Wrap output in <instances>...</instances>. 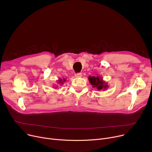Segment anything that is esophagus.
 <instances>
[{
  "label": "esophagus",
  "mask_w": 152,
  "mask_h": 152,
  "mask_svg": "<svg viewBox=\"0 0 152 152\" xmlns=\"http://www.w3.org/2000/svg\"><path fill=\"white\" fill-rule=\"evenodd\" d=\"M75 76L76 77H81L82 76V73H76V74L75 75Z\"/></svg>",
  "instance_id": "1"
}]
</instances>
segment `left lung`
I'll list each match as a JSON object with an SVG mask.
<instances>
[{
    "label": "left lung",
    "instance_id": "left-lung-1",
    "mask_svg": "<svg viewBox=\"0 0 152 152\" xmlns=\"http://www.w3.org/2000/svg\"><path fill=\"white\" fill-rule=\"evenodd\" d=\"M88 79L89 81V83L93 87H95L99 91H105V90L108 89L109 87V86L108 85V83H106L105 81L103 80L102 77L97 76H89L88 77Z\"/></svg>",
    "mask_w": 152,
    "mask_h": 152
}]
</instances>
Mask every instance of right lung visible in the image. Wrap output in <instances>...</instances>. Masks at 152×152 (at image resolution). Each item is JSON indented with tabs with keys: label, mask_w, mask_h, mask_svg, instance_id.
Masks as SVG:
<instances>
[{
	"label": "right lung",
	"mask_w": 152,
	"mask_h": 152,
	"mask_svg": "<svg viewBox=\"0 0 152 152\" xmlns=\"http://www.w3.org/2000/svg\"><path fill=\"white\" fill-rule=\"evenodd\" d=\"M57 81H58V84L61 86V85L63 84L64 83H65V82L66 81V79H65V78H63V79L59 78V79H58V80H57Z\"/></svg>",
	"instance_id": "add662e5"
}]
</instances>
